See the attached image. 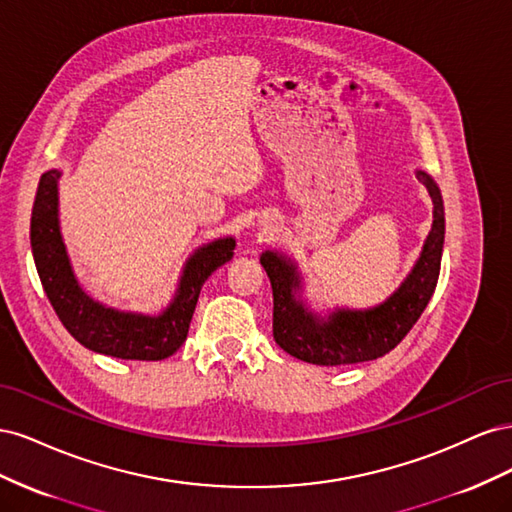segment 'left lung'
Segmentation results:
<instances>
[{"instance_id":"8db88e82","label":"left lung","mask_w":512,"mask_h":512,"mask_svg":"<svg viewBox=\"0 0 512 512\" xmlns=\"http://www.w3.org/2000/svg\"><path fill=\"white\" fill-rule=\"evenodd\" d=\"M416 175L433 200V226L412 273L382 305L365 312L337 309L327 320L312 316L297 299V267L275 252L260 256L273 288V339L284 352L314 365H350L384 356L410 333L436 290L444 245L442 194L423 170Z\"/></svg>"}]
</instances>
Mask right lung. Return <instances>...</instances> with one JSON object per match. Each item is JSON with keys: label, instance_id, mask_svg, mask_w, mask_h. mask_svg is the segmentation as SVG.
I'll use <instances>...</instances> for the list:
<instances>
[{"label": "right lung", "instance_id": "right-lung-1", "mask_svg": "<svg viewBox=\"0 0 512 512\" xmlns=\"http://www.w3.org/2000/svg\"><path fill=\"white\" fill-rule=\"evenodd\" d=\"M59 170L40 177L32 209V252L42 288L57 318L85 348L130 361H162L185 342L207 277L232 258L235 239H218L188 260L173 303L160 316L123 314L89 299L74 277L57 220Z\"/></svg>", "mask_w": 512, "mask_h": 512}]
</instances>
